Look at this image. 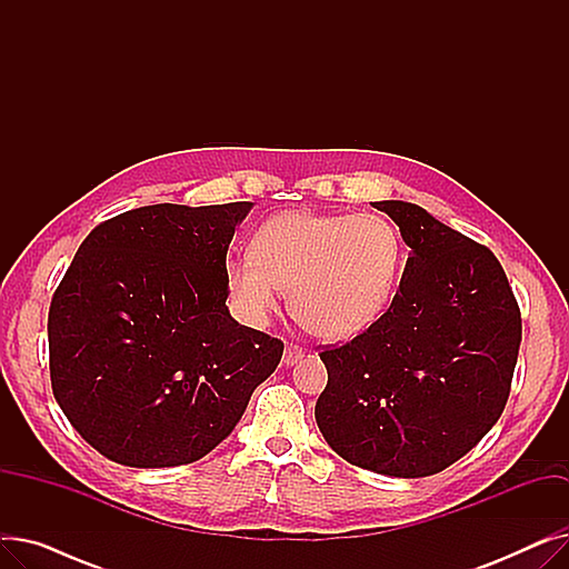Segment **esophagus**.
Returning a JSON list of instances; mask_svg holds the SVG:
<instances>
[{
    "label": "esophagus",
    "mask_w": 569,
    "mask_h": 569,
    "mask_svg": "<svg viewBox=\"0 0 569 569\" xmlns=\"http://www.w3.org/2000/svg\"><path fill=\"white\" fill-rule=\"evenodd\" d=\"M305 357V350L300 348V346H288L286 350H283V365L286 367H292V365H297Z\"/></svg>",
    "instance_id": "obj_1"
}]
</instances>
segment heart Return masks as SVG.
<instances>
[{
  "label": "heart",
  "instance_id": "b5f03b06",
  "mask_svg": "<svg viewBox=\"0 0 569 569\" xmlns=\"http://www.w3.org/2000/svg\"><path fill=\"white\" fill-rule=\"evenodd\" d=\"M401 267V234L387 219L297 209L269 219L249 253L230 256L226 279L249 322H264L290 290L292 318L311 337L337 343L385 316Z\"/></svg>",
  "mask_w": 569,
  "mask_h": 569
}]
</instances>
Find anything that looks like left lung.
<instances>
[{
  "instance_id": "obj_1",
  "label": "left lung",
  "mask_w": 569,
  "mask_h": 569,
  "mask_svg": "<svg viewBox=\"0 0 569 569\" xmlns=\"http://www.w3.org/2000/svg\"><path fill=\"white\" fill-rule=\"evenodd\" d=\"M410 253L390 309L320 352L316 422L352 466L390 477L445 470L480 442L510 397L521 313L496 256L403 200H380Z\"/></svg>"
}]
</instances>
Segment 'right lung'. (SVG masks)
<instances>
[{"mask_svg": "<svg viewBox=\"0 0 569 569\" xmlns=\"http://www.w3.org/2000/svg\"><path fill=\"white\" fill-rule=\"evenodd\" d=\"M253 202L149 204L87 234L48 313L52 395L114 463H193L230 436L283 343L239 325L226 253Z\"/></svg>", "mask_w": 569, "mask_h": 569, "instance_id": "add662e5", "label": "right lung"}]
</instances>
